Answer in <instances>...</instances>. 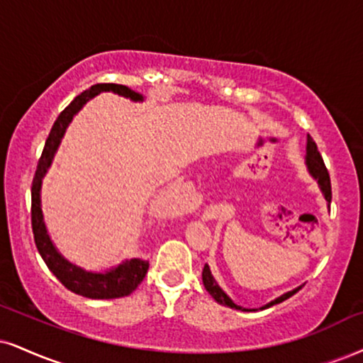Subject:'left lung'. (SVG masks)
Here are the masks:
<instances>
[{"label": "left lung", "instance_id": "left-lung-1", "mask_svg": "<svg viewBox=\"0 0 363 363\" xmlns=\"http://www.w3.org/2000/svg\"><path fill=\"white\" fill-rule=\"evenodd\" d=\"M306 167H308V172L313 178H315L316 182H318L320 185V190L323 191V196L326 202H332V183H330V174H328V169H326L325 163H323V158H321L318 147H316V143L313 141L311 136H308V141H306ZM202 281H203V286L205 289L208 291V294L212 296L218 305H223V306H229V308H234V310H240V311H250L247 308H242L239 305H235L232 299L227 296L225 293H223V289L220 286L217 284L216 277L212 276V272H210V267L208 264H205L203 271H202ZM301 289V286H298V288H294L293 291H288V293L281 294L279 298L272 299L271 303H267V305H264L262 308H259V310H266V308H269L272 305H277V303H283L284 299H288L293 296L294 293H298V291Z\"/></svg>", "mask_w": 363, "mask_h": 363}]
</instances>
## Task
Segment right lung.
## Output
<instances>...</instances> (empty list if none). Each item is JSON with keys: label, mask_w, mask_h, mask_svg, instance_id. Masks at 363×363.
Segmentation results:
<instances>
[{"label": "right lung", "mask_w": 363, "mask_h": 363, "mask_svg": "<svg viewBox=\"0 0 363 363\" xmlns=\"http://www.w3.org/2000/svg\"><path fill=\"white\" fill-rule=\"evenodd\" d=\"M101 92H114L119 96L128 97L134 102H141L145 97L140 92H134L126 86L121 84H96V86L89 87L87 91L79 94L69 106L62 111L58 116L55 124L52 126V131L48 134L47 143H45L43 153L40 156L37 172H35L33 183H31V229H33V239L37 244L40 256L45 261L58 281L70 289L75 294H80L84 298L91 299H114L123 298L131 294L141 281L145 279L150 262L146 259H126L119 264V266L111 267L104 272H92L86 271L82 267L75 266L69 262L67 259L58 252L55 245H53L50 235H48L47 227L43 222L42 212V199H40V191H42V180L50 168L53 156L57 153V147L60 145L62 136H64L67 126L72 121L75 114L82 109V106L92 97H96Z\"/></svg>", "instance_id": "obj_1"}]
</instances>
